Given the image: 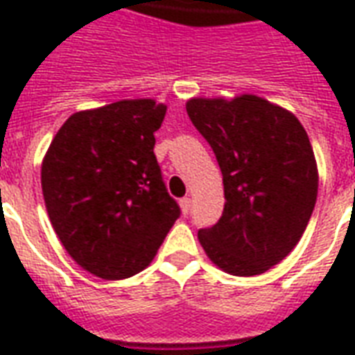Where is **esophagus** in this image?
<instances>
[{
	"label": "esophagus",
	"mask_w": 355,
	"mask_h": 355,
	"mask_svg": "<svg viewBox=\"0 0 355 355\" xmlns=\"http://www.w3.org/2000/svg\"><path fill=\"white\" fill-rule=\"evenodd\" d=\"M180 207H181V213H183V215H189V213H191V207H192L191 198H183V200H180Z\"/></svg>",
	"instance_id": "34e87169"
}]
</instances>
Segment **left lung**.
Segmentation results:
<instances>
[{"label": "left lung", "instance_id": "1", "mask_svg": "<svg viewBox=\"0 0 355 355\" xmlns=\"http://www.w3.org/2000/svg\"><path fill=\"white\" fill-rule=\"evenodd\" d=\"M187 112L224 178L220 220L198 232L203 252L233 276L263 274L298 244L317 202V159L306 129L255 94L191 98Z\"/></svg>", "mask_w": 355, "mask_h": 355}]
</instances>
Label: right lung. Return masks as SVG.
<instances>
[{
    "instance_id": "obj_1",
    "label": "right lung",
    "mask_w": 355,
    "mask_h": 355,
    "mask_svg": "<svg viewBox=\"0 0 355 355\" xmlns=\"http://www.w3.org/2000/svg\"><path fill=\"white\" fill-rule=\"evenodd\" d=\"M164 114L152 98L73 112L42 159L51 226L70 257L101 279L144 270L180 216L153 153Z\"/></svg>"
}]
</instances>
